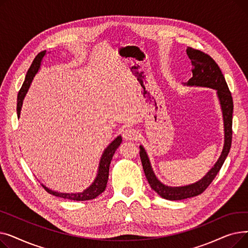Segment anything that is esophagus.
Listing matches in <instances>:
<instances>
[{
	"label": "esophagus",
	"mask_w": 248,
	"mask_h": 248,
	"mask_svg": "<svg viewBox=\"0 0 248 248\" xmlns=\"http://www.w3.org/2000/svg\"><path fill=\"white\" fill-rule=\"evenodd\" d=\"M139 132L137 131V129L135 128H132V127H127L125 128L124 131V134H123V137L125 140H135L139 138Z\"/></svg>",
	"instance_id": "34e87169"
}]
</instances>
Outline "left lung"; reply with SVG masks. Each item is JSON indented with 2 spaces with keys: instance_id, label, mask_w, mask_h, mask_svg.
<instances>
[{
  "instance_id": "left-lung-1",
  "label": "left lung",
  "mask_w": 248,
  "mask_h": 248,
  "mask_svg": "<svg viewBox=\"0 0 248 248\" xmlns=\"http://www.w3.org/2000/svg\"><path fill=\"white\" fill-rule=\"evenodd\" d=\"M186 51L192 63L193 77L190 78L185 85L203 86L217 90V96L220 101L221 109H222L224 122V147L214 167L201 180L187 186L170 187L161 183L158 178L155 177L144 147L140 146V157L141 160L142 169H144L146 178L151 188L157 192L162 198L172 201L195 197L203 193L220 171L230 151L232 141L233 100L224 75L221 72L217 63L208 54L191 47H188Z\"/></svg>"
}]
</instances>
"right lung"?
<instances>
[{"instance_id":"right-lung-1","label":"right lung","mask_w":248,"mask_h":248,"mask_svg":"<svg viewBox=\"0 0 248 248\" xmlns=\"http://www.w3.org/2000/svg\"><path fill=\"white\" fill-rule=\"evenodd\" d=\"M46 54V50L45 51H41L40 53H38V55L35 57V59L33 60L30 68L28 69L27 74H26L25 77V81L19 91L18 93V100H17V114L18 117L20 116V112H21V108H22V104H23V100L24 97L27 93V91L30 87V84L33 80V78L35 76V74L38 72L39 68H40L41 65V61L43 59V57ZM122 142V137L119 136L116 139H114L110 144L108 145V147L104 150L101 159L99 162V167H98V172H97V176L94 180V182L93 183V185H90L86 190H84L81 193H58L55 191H52L50 189H48L47 187H45L44 185H42L44 187V189L52 194L54 195L56 197H60V198H64V199H69V200H74V201H86V200H91L96 198L99 194H101L104 190H106L107 184H108V172H109V165L112 159V155H114V152L116 151V149L119 148V146L121 145Z\"/></svg>"}]
</instances>
